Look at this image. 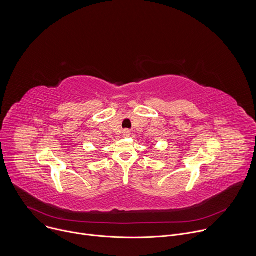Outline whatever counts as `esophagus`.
<instances>
[{
	"instance_id": "esophagus-1",
	"label": "esophagus",
	"mask_w": 256,
	"mask_h": 256,
	"mask_svg": "<svg viewBox=\"0 0 256 256\" xmlns=\"http://www.w3.org/2000/svg\"><path fill=\"white\" fill-rule=\"evenodd\" d=\"M130 136V130H124V136H126V138H128Z\"/></svg>"
}]
</instances>
